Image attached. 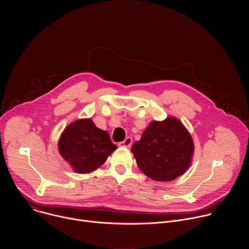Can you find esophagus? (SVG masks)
I'll return each instance as SVG.
<instances>
[{
  "label": "esophagus",
  "mask_w": 249,
  "mask_h": 249,
  "mask_svg": "<svg viewBox=\"0 0 249 249\" xmlns=\"http://www.w3.org/2000/svg\"><path fill=\"white\" fill-rule=\"evenodd\" d=\"M133 143V139L131 137H127L124 141L120 142V143L118 144L119 147H124V148H129Z\"/></svg>",
  "instance_id": "obj_1"
}]
</instances>
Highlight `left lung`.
Listing matches in <instances>:
<instances>
[{
    "mask_svg": "<svg viewBox=\"0 0 249 249\" xmlns=\"http://www.w3.org/2000/svg\"><path fill=\"white\" fill-rule=\"evenodd\" d=\"M131 152L140 170L151 179L171 181L191 165L194 143L182 122L168 116L162 121H152Z\"/></svg>",
    "mask_w": 249,
    "mask_h": 249,
    "instance_id": "obj_1",
    "label": "left lung"
}]
</instances>
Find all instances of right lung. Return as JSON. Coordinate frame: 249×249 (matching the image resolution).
<instances>
[{"label": "right lung", "instance_id": "add662e5", "mask_svg": "<svg viewBox=\"0 0 249 249\" xmlns=\"http://www.w3.org/2000/svg\"><path fill=\"white\" fill-rule=\"evenodd\" d=\"M116 149L108 133L97 128L90 118L69 124L58 141L60 155L80 174L94 171Z\"/></svg>", "mask_w": 249, "mask_h": 249}]
</instances>
